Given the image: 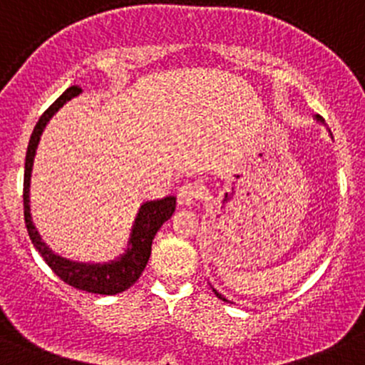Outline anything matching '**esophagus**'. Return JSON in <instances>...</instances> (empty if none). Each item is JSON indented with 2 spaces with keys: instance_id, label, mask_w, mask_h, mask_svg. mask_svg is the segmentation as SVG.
<instances>
[{
  "instance_id": "1",
  "label": "esophagus",
  "mask_w": 365,
  "mask_h": 365,
  "mask_svg": "<svg viewBox=\"0 0 365 365\" xmlns=\"http://www.w3.org/2000/svg\"><path fill=\"white\" fill-rule=\"evenodd\" d=\"M202 198V187L197 186V184L190 182V184H184L178 190V202L184 207L187 205H193L195 202H198Z\"/></svg>"
}]
</instances>
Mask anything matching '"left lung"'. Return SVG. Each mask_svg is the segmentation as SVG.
<instances>
[{
    "instance_id": "8db88e82",
    "label": "left lung",
    "mask_w": 365,
    "mask_h": 365,
    "mask_svg": "<svg viewBox=\"0 0 365 365\" xmlns=\"http://www.w3.org/2000/svg\"><path fill=\"white\" fill-rule=\"evenodd\" d=\"M318 119H320V118H318ZM214 294H216V295H217V299H221V300H227V299H225V297H223V295H221V294H217V292H216V290H214Z\"/></svg>"
}]
</instances>
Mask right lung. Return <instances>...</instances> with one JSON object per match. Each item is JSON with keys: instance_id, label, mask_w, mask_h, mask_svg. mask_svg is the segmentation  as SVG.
<instances>
[{"instance_id": "add662e5", "label": "right lung", "mask_w": 365, "mask_h": 365, "mask_svg": "<svg viewBox=\"0 0 365 365\" xmlns=\"http://www.w3.org/2000/svg\"><path fill=\"white\" fill-rule=\"evenodd\" d=\"M82 89L78 86H71L66 89L47 110L40 115L38 123H36L35 130H33L31 138H29L28 153H26V167H24V221L26 228H28L29 239H31L33 246L38 250L42 258L51 267L52 272L58 277H61L66 284L77 288V290L89 292V294H100V295H115L121 292L128 290L135 281L140 277L144 272L145 265H148L149 257H151V246L153 239H155L156 232L160 230L161 225L174 214L175 210V198L167 197L161 200L148 202L138 210V216L135 220L133 232H131L130 244L131 247L119 258L118 262L105 265H86V264H75V262L65 260V258L58 257L48 250L47 244L40 239L38 232H36L35 225L31 221V214H29V181H31V167L33 158H35L36 145H38L40 135H42L45 125L48 119L54 115V112L59 107L66 103L70 98L77 96Z\"/></svg>"}]
</instances>
